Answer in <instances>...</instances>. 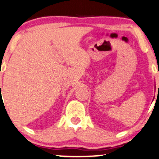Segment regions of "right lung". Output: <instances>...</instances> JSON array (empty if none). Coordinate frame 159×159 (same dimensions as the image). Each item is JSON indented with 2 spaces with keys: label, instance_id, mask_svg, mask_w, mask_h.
<instances>
[{
  "label": "right lung",
  "instance_id": "1",
  "mask_svg": "<svg viewBox=\"0 0 159 159\" xmlns=\"http://www.w3.org/2000/svg\"><path fill=\"white\" fill-rule=\"evenodd\" d=\"M0 87H1V85H0Z\"/></svg>",
  "mask_w": 159,
  "mask_h": 159
}]
</instances>
